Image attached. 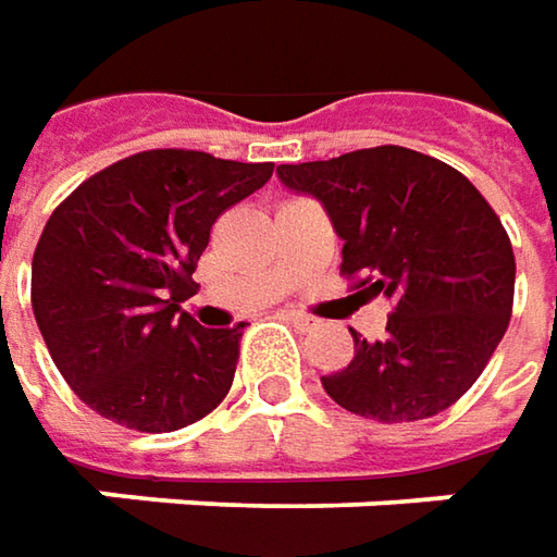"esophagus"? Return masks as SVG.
Returning <instances> with one entry per match:
<instances>
[{
  "label": "esophagus",
  "instance_id": "1",
  "mask_svg": "<svg viewBox=\"0 0 557 557\" xmlns=\"http://www.w3.org/2000/svg\"><path fill=\"white\" fill-rule=\"evenodd\" d=\"M286 320H289V323H296L298 330H314L317 326V317L301 314V311H286Z\"/></svg>",
  "mask_w": 557,
  "mask_h": 557
}]
</instances>
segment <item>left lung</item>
Returning a JSON list of instances; mask_svg holds the SVG:
<instances>
[{"label": "left lung", "instance_id": "left-lung-1", "mask_svg": "<svg viewBox=\"0 0 557 557\" xmlns=\"http://www.w3.org/2000/svg\"><path fill=\"white\" fill-rule=\"evenodd\" d=\"M280 182L323 202L355 289L394 301L382 342L323 388L375 422H419L453 407L506 336L515 252L499 215L453 165L397 145L277 165Z\"/></svg>", "mask_w": 557, "mask_h": 557}]
</instances>
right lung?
<instances>
[{"mask_svg":"<svg viewBox=\"0 0 557 557\" xmlns=\"http://www.w3.org/2000/svg\"><path fill=\"white\" fill-rule=\"evenodd\" d=\"M274 163L202 150H145L107 165L51 212L33 252L29 298L49 355L76 397L135 432L194 425L231 392L240 336L182 311L224 209Z\"/></svg>","mask_w":557,"mask_h":557,"instance_id":"obj_1","label":"right lung"}]
</instances>
